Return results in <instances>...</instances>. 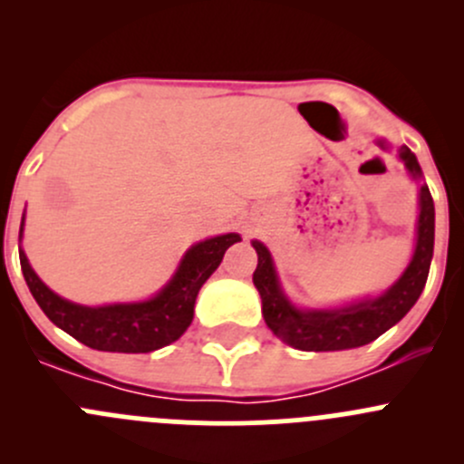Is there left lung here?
<instances>
[{"label":"left lung","mask_w":464,"mask_h":464,"mask_svg":"<svg viewBox=\"0 0 464 464\" xmlns=\"http://www.w3.org/2000/svg\"><path fill=\"white\" fill-rule=\"evenodd\" d=\"M397 157L404 163L411 179L420 184L415 249L400 278L379 296L359 298V301L345 303L339 307L294 305L280 285L271 251L258 240L251 242L258 254L254 285L262 298V316H265L266 327L283 343L296 350H305V353H334V350L359 348L391 330L418 303L420 294L427 285L429 266L433 258L435 208L429 186L422 181L424 175L418 157L406 145H401Z\"/></svg>","instance_id":"obj_1"}]
</instances>
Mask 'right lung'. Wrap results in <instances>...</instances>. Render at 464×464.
Masks as SVG:
<instances>
[{"mask_svg":"<svg viewBox=\"0 0 464 464\" xmlns=\"http://www.w3.org/2000/svg\"><path fill=\"white\" fill-rule=\"evenodd\" d=\"M24 215L20 224V265L33 298L51 323L81 343L102 353H152L179 339L193 323L195 298L210 278L224 251L240 242V233L206 237L181 256L172 278L154 296L137 303L81 305L58 296L33 271L24 249Z\"/></svg>","mask_w":464,"mask_h":464,"instance_id":"right-lung-1","label":"right lung"}]
</instances>
